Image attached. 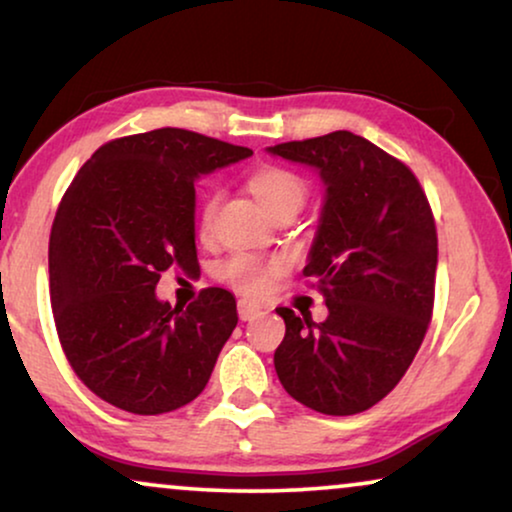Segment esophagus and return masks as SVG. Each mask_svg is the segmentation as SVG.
Returning <instances> with one entry per match:
<instances>
[{"label": "esophagus", "mask_w": 512, "mask_h": 512, "mask_svg": "<svg viewBox=\"0 0 512 512\" xmlns=\"http://www.w3.org/2000/svg\"><path fill=\"white\" fill-rule=\"evenodd\" d=\"M237 314H240L242 321H251L256 317H261L263 314V307L256 303V300H249V298H240L237 300Z\"/></svg>", "instance_id": "esophagus-1"}]
</instances>
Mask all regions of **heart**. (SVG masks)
<instances>
[{
  "mask_svg": "<svg viewBox=\"0 0 512 512\" xmlns=\"http://www.w3.org/2000/svg\"><path fill=\"white\" fill-rule=\"evenodd\" d=\"M247 186L270 216L286 212V209L298 214L305 205L307 195H310L307 181L300 177V174L279 165L258 167V170L249 174ZM216 207H219V191L207 193V198L202 200L200 216H198V228L202 235H207L209 228H212ZM277 270H279L277 263H265V261H258L256 256L237 254V256H230L228 261L221 265V277L226 279L228 284H233L235 289L258 296V293L268 291L270 279L275 277Z\"/></svg>",
  "mask_w": 512,
  "mask_h": 512,
  "instance_id": "obj_1",
  "label": "heart"
}]
</instances>
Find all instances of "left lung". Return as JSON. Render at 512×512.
Here are the masks:
<instances>
[{
	"label": "left lung",
	"mask_w": 512,
	"mask_h": 512,
	"mask_svg": "<svg viewBox=\"0 0 512 512\" xmlns=\"http://www.w3.org/2000/svg\"><path fill=\"white\" fill-rule=\"evenodd\" d=\"M268 151L317 167L326 186L303 275L317 279L328 317L314 324L279 307L277 377L321 415H356L401 382L429 328L438 265L431 205L408 165L354 132Z\"/></svg>",
	"instance_id": "1"
}]
</instances>
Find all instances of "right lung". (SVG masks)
Instances as JSON below:
<instances>
[{"mask_svg":"<svg viewBox=\"0 0 512 512\" xmlns=\"http://www.w3.org/2000/svg\"><path fill=\"white\" fill-rule=\"evenodd\" d=\"M251 149L181 128L111 139L62 195L48 242L51 307L79 380L116 408L163 415L207 387L237 326L235 296L158 300L170 268L198 270L195 179Z\"/></svg>","mask_w":512,"mask_h":512,"instance_id":"1","label":"right lung"}]
</instances>
